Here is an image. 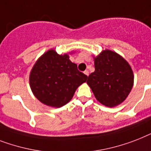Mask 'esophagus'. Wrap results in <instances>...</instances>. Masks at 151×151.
I'll list each match as a JSON object with an SVG mask.
<instances>
[{
  "label": "esophagus",
  "mask_w": 151,
  "mask_h": 151,
  "mask_svg": "<svg viewBox=\"0 0 151 151\" xmlns=\"http://www.w3.org/2000/svg\"><path fill=\"white\" fill-rule=\"evenodd\" d=\"M84 73L85 74V75L88 76V75H89V71H88V70H84Z\"/></svg>",
  "instance_id": "34e87169"
}]
</instances>
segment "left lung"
<instances>
[{
  "instance_id": "8db88e82",
  "label": "left lung",
  "mask_w": 151,
  "mask_h": 151,
  "mask_svg": "<svg viewBox=\"0 0 151 151\" xmlns=\"http://www.w3.org/2000/svg\"><path fill=\"white\" fill-rule=\"evenodd\" d=\"M93 57L95 70L88 76L87 84L100 103L116 107L126 100L133 88V70L122 56L110 50Z\"/></svg>"
}]
</instances>
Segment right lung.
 <instances>
[{
  "mask_svg": "<svg viewBox=\"0 0 151 151\" xmlns=\"http://www.w3.org/2000/svg\"><path fill=\"white\" fill-rule=\"evenodd\" d=\"M69 53L60 55L53 49L49 50L32 68L29 75L32 91L47 106L60 108L68 103L77 88L87 81L88 76L70 60Z\"/></svg>",
  "mask_w": 151,
  "mask_h": 151,
  "instance_id": "add662e5",
  "label": "right lung"
}]
</instances>
